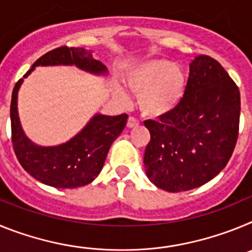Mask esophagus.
Wrapping results in <instances>:
<instances>
[{
    "mask_svg": "<svg viewBox=\"0 0 252 252\" xmlns=\"http://www.w3.org/2000/svg\"><path fill=\"white\" fill-rule=\"evenodd\" d=\"M139 126V121H137L135 117H128L127 120V127L132 128V127H137Z\"/></svg>",
    "mask_w": 252,
    "mask_h": 252,
    "instance_id": "obj_1",
    "label": "esophagus"
}]
</instances>
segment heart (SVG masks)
I'll return each instance as SVG.
<instances>
[{
  "label": "heart",
  "mask_w": 252,
  "mask_h": 252,
  "mask_svg": "<svg viewBox=\"0 0 252 252\" xmlns=\"http://www.w3.org/2000/svg\"><path fill=\"white\" fill-rule=\"evenodd\" d=\"M186 69L165 58H154L132 68L125 83L137 94V106L142 115L161 117L171 112L183 99L187 90ZM116 98L128 103V95L121 88L115 90Z\"/></svg>",
  "instance_id": "obj_1"
}]
</instances>
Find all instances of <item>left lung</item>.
<instances>
[{
    "mask_svg": "<svg viewBox=\"0 0 252 252\" xmlns=\"http://www.w3.org/2000/svg\"><path fill=\"white\" fill-rule=\"evenodd\" d=\"M183 99L150 131L144 164L149 180L166 192L203 186L227 165L239 136L240 91L213 58L198 55L189 65Z\"/></svg>",
    "mask_w": 252,
    "mask_h": 252,
    "instance_id": "left-lung-1",
    "label": "left lung"
}]
</instances>
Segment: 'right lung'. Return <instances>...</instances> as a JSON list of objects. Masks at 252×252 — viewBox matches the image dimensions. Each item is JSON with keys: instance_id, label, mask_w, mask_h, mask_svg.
<instances>
[{"instance_id": "1", "label": "right lung", "mask_w": 252, "mask_h": 252, "mask_svg": "<svg viewBox=\"0 0 252 252\" xmlns=\"http://www.w3.org/2000/svg\"><path fill=\"white\" fill-rule=\"evenodd\" d=\"M39 65H75L91 74H107V66L93 59L92 50L83 48L62 46L49 51L32 64L24 78ZM24 78L15 84L10 108L12 145L19 162L31 177L54 188H78L90 184L101 173L112 142L126 126L127 115L95 113L75 136L64 144L37 145L26 136L19 119L17 94Z\"/></svg>"}]
</instances>
